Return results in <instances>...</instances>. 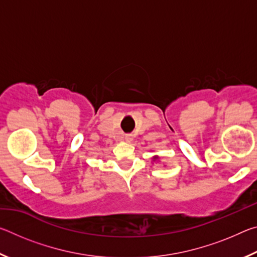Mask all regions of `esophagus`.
Returning a JSON list of instances; mask_svg holds the SVG:
<instances>
[{
    "mask_svg": "<svg viewBox=\"0 0 257 257\" xmlns=\"http://www.w3.org/2000/svg\"><path fill=\"white\" fill-rule=\"evenodd\" d=\"M125 139H127V141H132V137H130V136H125Z\"/></svg>",
    "mask_w": 257,
    "mask_h": 257,
    "instance_id": "obj_1",
    "label": "esophagus"
}]
</instances>
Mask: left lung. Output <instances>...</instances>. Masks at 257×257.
Masks as SVG:
<instances>
[{"label": "left lung", "mask_w": 257, "mask_h": 257, "mask_svg": "<svg viewBox=\"0 0 257 257\" xmlns=\"http://www.w3.org/2000/svg\"><path fill=\"white\" fill-rule=\"evenodd\" d=\"M154 159H156V158H154Z\"/></svg>", "instance_id": "obj_1"}]
</instances>
